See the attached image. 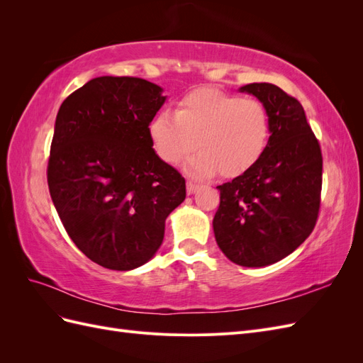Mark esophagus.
<instances>
[{"instance_id":"34e87169","label":"esophagus","mask_w":363,"mask_h":363,"mask_svg":"<svg viewBox=\"0 0 363 363\" xmlns=\"http://www.w3.org/2000/svg\"><path fill=\"white\" fill-rule=\"evenodd\" d=\"M199 188H200V186L195 184L194 182H188V183H186V192H188V195L195 194L196 191H199Z\"/></svg>"}]
</instances>
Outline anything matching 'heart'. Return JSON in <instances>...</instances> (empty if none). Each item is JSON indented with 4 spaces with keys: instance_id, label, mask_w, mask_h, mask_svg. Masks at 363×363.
I'll list each match as a JSON object with an SVG mask.
<instances>
[{
    "instance_id": "1",
    "label": "heart",
    "mask_w": 363,
    "mask_h": 363,
    "mask_svg": "<svg viewBox=\"0 0 363 363\" xmlns=\"http://www.w3.org/2000/svg\"><path fill=\"white\" fill-rule=\"evenodd\" d=\"M148 135L156 155L168 164L180 163L196 140L200 151L184 164L192 177L207 179L218 171L236 177L263 155L271 123L267 107L255 98L196 89L183 98L175 115L163 111L152 118Z\"/></svg>"
}]
</instances>
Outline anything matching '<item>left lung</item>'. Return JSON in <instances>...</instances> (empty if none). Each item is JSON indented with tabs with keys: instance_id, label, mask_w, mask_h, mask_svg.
Segmentation results:
<instances>
[{
	"instance_id": "1",
	"label": "left lung",
	"mask_w": 363,
	"mask_h": 363,
	"mask_svg": "<svg viewBox=\"0 0 363 363\" xmlns=\"http://www.w3.org/2000/svg\"><path fill=\"white\" fill-rule=\"evenodd\" d=\"M271 123L268 145L252 167L218 186L213 218L218 247L236 265H272L312 233L320 212L323 156L298 100L271 83H251Z\"/></svg>"
}]
</instances>
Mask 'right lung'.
<instances>
[{
  "instance_id": "right-lung-1",
  "label": "right lung",
  "mask_w": 363,
  "mask_h": 363,
  "mask_svg": "<svg viewBox=\"0 0 363 363\" xmlns=\"http://www.w3.org/2000/svg\"><path fill=\"white\" fill-rule=\"evenodd\" d=\"M136 77H96L59 108L48 188L60 221L86 257L130 271L156 255L164 219L186 199L177 169L152 150L148 127L167 101Z\"/></svg>"
}]
</instances>
